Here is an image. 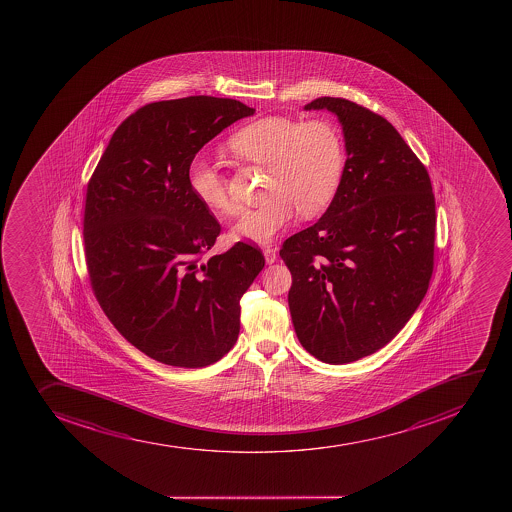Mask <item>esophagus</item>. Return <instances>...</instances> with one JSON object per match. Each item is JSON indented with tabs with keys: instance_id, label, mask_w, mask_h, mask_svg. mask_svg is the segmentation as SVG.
<instances>
[{
	"instance_id": "1",
	"label": "esophagus",
	"mask_w": 512,
	"mask_h": 512,
	"mask_svg": "<svg viewBox=\"0 0 512 512\" xmlns=\"http://www.w3.org/2000/svg\"><path fill=\"white\" fill-rule=\"evenodd\" d=\"M264 255L265 262H267V264H274L275 260H277V252H275V248L265 247Z\"/></svg>"
}]
</instances>
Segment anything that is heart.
I'll return each mask as SVG.
<instances>
[{
  "mask_svg": "<svg viewBox=\"0 0 512 512\" xmlns=\"http://www.w3.org/2000/svg\"><path fill=\"white\" fill-rule=\"evenodd\" d=\"M228 148L242 160L269 165V198L260 207L243 210L233 225V237L250 242H272L299 212L305 218L319 215L334 200L344 177L342 135L327 120L260 118L233 133ZM187 182L193 197L210 212H233L227 177L210 158L190 163Z\"/></svg>",
  "mask_w": 512,
  "mask_h": 512,
  "instance_id": "heart-1",
  "label": "heart"
}]
</instances>
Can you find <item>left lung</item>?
<instances>
[{"mask_svg": "<svg viewBox=\"0 0 512 512\" xmlns=\"http://www.w3.org/2000/svg\"><path fill=\"white\" fill-rule=\"evenodd\" d=\"M344 130V177L319 222L285 240L289 307L300 344L349 364L409 322L434 270L436 198L424 163L384 117L345 98H317Z\"/></svg>", "mask_w": 512, "mask_h": 512, "instance_id": "1", "label": "left lung"}]
</instances>
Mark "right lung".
I'll return each instance as SVG.
<instances>
[{"mask_svg": "<svg viewBox=\"0 0 512 512\" xmlns=\"http://www.w3.org/2000/svg\"><path fill=\"white\" fill-rule=\"evenodd\" d=\"M255 110L232 98L148 103L113 133L87 187L88 277L115 329L162 364L198 369L240 332V299L264 269L237 242L205 257L220 223L188 188V167L223 128Z\"/></svg>", "mask_w": 512, "mask_h": 512, "instance_id": "right-lung-1", "label": "right lung"}]
</instances>
